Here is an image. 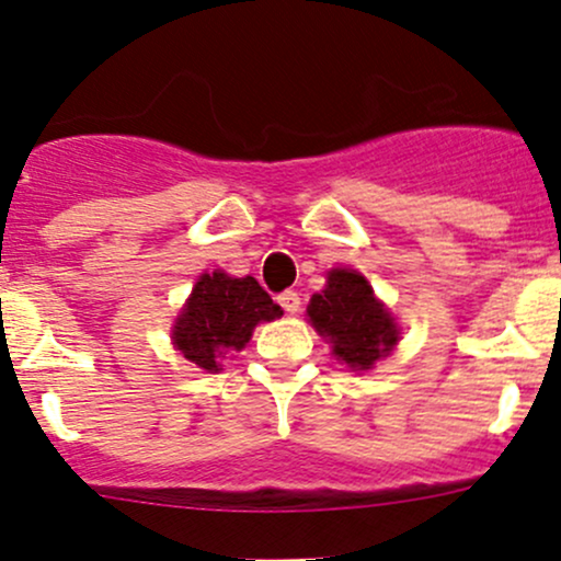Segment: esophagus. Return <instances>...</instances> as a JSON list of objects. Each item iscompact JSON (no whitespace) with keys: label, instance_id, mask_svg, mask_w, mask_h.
I'll use <instances>...</instances> for the list:
<instances>
[{"label":"esophagus","instance_id":"esophagus-1","mask_svg":"<svg viewBox=\"0 0 561 561\" xmlns=\"http://www.w3.org/2000/svg\"><path fill=\"white\" fill-rule=\"evenodd\" d=\"M276 304H279L282 309L287 311V314H298V311H300V296L296 290L279 293V296H276Z\"/></svg>","mask_w":561,"mask_h":561}]
</instances>
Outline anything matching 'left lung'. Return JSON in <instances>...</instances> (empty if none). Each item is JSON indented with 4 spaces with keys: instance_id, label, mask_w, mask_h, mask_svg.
Wrapping results in <instances>:
<instances>
[{
    "instance_id": "1",
    "label": "left lung",
    "mask_w": 561,
    "mask_h": 561,
    "mask_svg": "<svg viewBox=\"0 0 561 561\" xmlns=\"http://www.w3.org/2000/svg\"><path fill=\"white\" fill-rule=\"evenodd\" d=\"M306 314L330 339L333 355L355 370H368L398 344V325L357 271H330L325 290L311 296Z\"/></svg>"
}]
</instances>
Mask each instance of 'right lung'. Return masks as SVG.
Masks as SVG:
<instances>
[{
  "instance_id": "right-lung-1",
  "label": "right lung",
  "mask_w": 561,
  "mask_h": 561,
  "mask_svg": "<svg viewBox=\"0 0 561 561\" xmlns=\"http://www.w3.org/2000/svg\"><path fill=\"white\" fill-rule=\"evenodd\" d=\"M276 317H282V309L257 285V279H236L215 271L196 282L185 309L176 317L172 339L193 365L220 370L217 357L241 350L257 322H271Z\"/></svg>"
}]
</instances>
